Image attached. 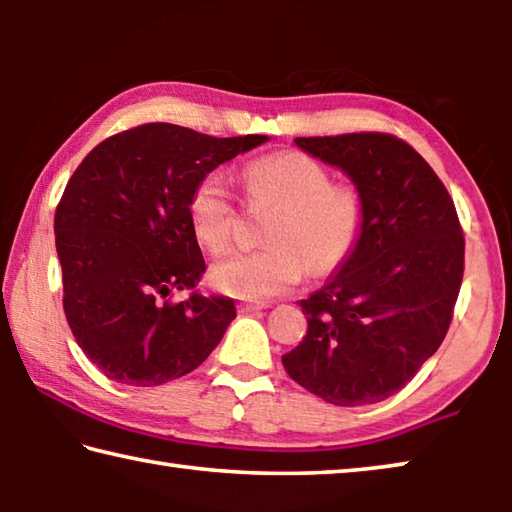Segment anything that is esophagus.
Wrapping results in <instances>:
<instances>
[{"instance_id":"obj_1","label":"esophagus","mask_w":512,"mask_h":512,"mask_svg":"<svg viewBox=\"0 0 512 512\" xmlns=\"http://www.w3.org/2000/svg\"><path fill=\"white\" fill-rule=\"evenodd\" d=\"M266 307H268L266 302H239V305H237L241 314H253V311H262Z\"/></svg>"}]
</instances>
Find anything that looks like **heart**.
Returning <instances> with one entry per match:
<instances>
[{
    "label": "heart",
    "mask_w": 512,
    "mask_h": 512,
    "mask_svg": "<svg viewBox=\"0 0 512 512\" xmlns=\"http://www.w3.org/2000/svg\"><path fill=\"white\" fill-rule=\"evenodd\" d=\"M253 201L277 205L268 219V246L235 253L212 268V284L235 298L264 300L291 291L307 275L336 271L366 228V198L354 183H332L325 164L300 151L264 155L244 169ZM198 244L223 253L232 244L235 203L221 171L196 180L187 203Z\"/></svg>",
    "instance_id": "obj_1"
}]
</instances>
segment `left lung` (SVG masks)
I'll use <instances>...</instances> for the list:
<instances>
[{"label": "left lung", "instance_id": "1", "mask_svg": "<svg viewBox=\"0 0 512 512\" xmlns=\"http://www.w3.org/2000/svg\"><path fill=\"white\" fill-rule=\"evenodd\" d=\"M296 144L348 173L366 198V228L341 271L300 300L307 336L282 363L329 404H375L402 391L443 343L463 282V228L445 185L400 137Z\"/></svg>", "mask_w": 512, "mask_h": 512}]
</instances>
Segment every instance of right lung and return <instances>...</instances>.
<instances>
[{
  "mask_svg": "<svg viewBox=\"0 0 512 512\" xmlns=\"http://www.w3.org/2000/svg\"><path fill=\"white\" fill-rule=\"evenodd\" d=\"M266 140L155 121L103 140L69 178L54 216L63 309L108 379L160 386L201 366L223 339L235 300H171L205 273L187 203L198 178Z\"/></svg>",
  "mask_w": 512,
  "mask_h": 512,
  "instance_id": "1",
  "label": "right lung"
}]
</instances>
